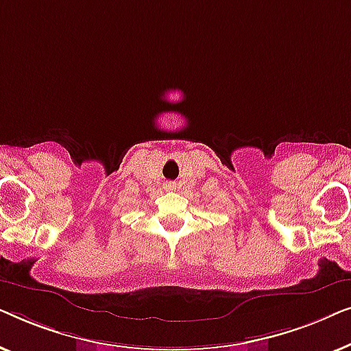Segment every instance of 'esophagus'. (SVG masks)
Returning a JSON list of instances; mask_svg holds the SVG:
<instances>
[{"label":"esophagus","instance_id":"1","mask_svg":"<svg viewBox=\"0 0 351 351\" xmlns=\"http://www.w3.org/2000/svg\"><path fill=\"white\" fill-rule=\"evenodd\" d=\"M166 189H167V190H174V189H176V184H174V182H167Z\"/></svg>","mask_w":351,"mask_h":351}]
</instances>
